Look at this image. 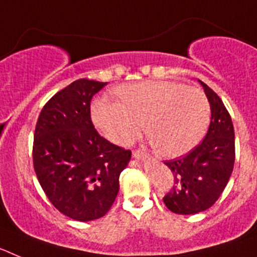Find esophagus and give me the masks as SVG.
Returning <instances> with one entry per match:
<instances>
[{
  "instance_id": "1",
  "label": "esophagus",
  "mask_w": 257,
  "mask_h": 257,
  "mask_svg": "<svg viewBox=\"0 0 257 257\" xmlns=\"http://www.w3.org/2000/svg\"><path fill=\"white\" fill-rule=\"evenodd\" d=\"M134 157H135V158H138V160H145V158H149V154L147 153V152L139 149V151L134 152Z\"/></svg>"
}]
</instances>
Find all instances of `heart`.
Instances as JSON below:
<instances>
[{
	"label": "heart",
	"instance_id": "1",
	"mask_svg": "<svg viewBox=\"0 0 257 257\" xmlns=\"http://www.w3.org/2000/svg\"><path fill=\"white\" fill-rule=\"evenodd\" d=\"M115 94L119 100L100 96L91 105L92 123L114 144H133L143 123L157 151L180 157L196 148L207 131L211 106L199 88L145 79L118 86Z\"/></svg>",
	"mask_w": 257,
	"mask_h": 257
}]
</instances>
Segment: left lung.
<instances>
[{"label": "left lung", "instance_id": "obj_1", "mask_svg": "<svg viewBox=\"0 0 257 257\" xmlns=\"http://www.w3.org/2000/svg\"><path fill=\"white\" fill-rule=\"evenodd\" d=\"M199 82L211 106L207 134L187 156L165 162L174 175V185L163 202L179 215H193L210 208L225 189L234 167V127L230 114L216 92Z\"/></svg>", "mask_w": 257, "mask_h": 257}]
</instances>
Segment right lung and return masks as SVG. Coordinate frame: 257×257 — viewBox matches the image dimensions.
Returning a JSON list of instances; mask_svg holds the SVG:
<instances>
[{
  "label": "right lung",
  "mask_w": 257,
  "mask_h": 257,
  "mask_svg": "<svg viewBox=\"0 0 257 257\" xmlns=\"http://www.w3.org/2000/svg\"><path fill=\"white\" fill-rule=\"evenodd\" d=\"M106 82L81 78L56 92L38 117L33 166L56 210L77 221L104 216L119 190L131 151L99 135L90 104Z\"/></svg>",
  "instance_id": "right-lung-1"
}]
</instances>
